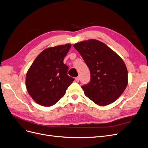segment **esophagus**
<instances>
[{
    "label": "esophagus",
    "mask_w": 148,
    "mask_h": 148,
    "mask_svg": "<svg viewBox=\"0 0 148 148\" xmlns=\"http://www.w3.org/2000/svg\"><path fill=\"white\" fill-rule=\"evenodd\" d=\"M79 80H80V77H77L75 78V81L77 82H79Z\"/></svg>",
    "instance_id": "1"
}]
</instances>
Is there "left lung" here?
Masks as SVG:
<instances>
[{"instance_id": "1", "label": "left lung", "mask_w": 148, "mask_h": 148, "mask_svg": "<svg viewBox=\"0 0 148 148\" xmlns=\"http://www.w3.org/2000/svg\"><path fill=\"white\" fill-rule=\"evenodd\" d=\"M85 62L91 80L82 86L87 97L99 106L108 105L122 94L127 85V70L121 57L106 45L89 39L74 45Z\"/></svg>"}]
</instances>
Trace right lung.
<instances>
[{
	"label": "right lung",
	"instance_id": "right-lung-1",
	"mask_svg": "<svg viewBox=\"0 0 148 148\" xmlns=\"http://www.w3.org/2000/svg\"><path fill=\"white\" fill-rule=\"evenodd\" d=\"M71 47L68 43L44 49L28 70L25 82L27 91L38 105L56 104L74 81L67 75L68 67L63 62Z\"/></svg>",
	"mask_w": 148,
	"mask_h": 148
}]
</instances>
